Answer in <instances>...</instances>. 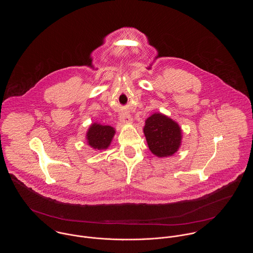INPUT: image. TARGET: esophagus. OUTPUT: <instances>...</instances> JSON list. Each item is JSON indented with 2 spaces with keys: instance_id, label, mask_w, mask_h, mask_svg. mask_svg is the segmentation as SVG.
Here are the masks:
<instances>
[{
  "instance_id": "34e87169",
  "label": "esophagus",
  "mask_w": 253,
  "mask_h": 253,
  "mask_svg": "<svg viewBox=\"0 0 253 253\" xmlns=\"http://www.w3.org/2000/svg\"><path fill=\"white\" fill-rule=\"evenodd\" d=\"M120 121L122 123H131L132 122V118L130 117V115L127 112H123L120 115Z\"/></svg>"
}]
</instances>
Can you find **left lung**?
I'll list each match as a JSON object with an SVG mask.
<instances>
[{
	"label": "left lung",
	"instance_id": "1",
	"mask_svg": "<svg viewBox=\"0 0 253 253\" xmlns=\"http://www.w3.org/2000/svg\"><path fill=\"white\" fill-rule=\"evenodd\" d=\"M144 134L149 149L158 157L171 156L180 146L179 126L162 114H154L146 120Z\"/></svg>",
	"mask_w": 253,
	"mask_h": 253
}]
</instances>
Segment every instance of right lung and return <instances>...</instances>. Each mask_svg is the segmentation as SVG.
<instances>
[{
  "label": "right lung",
  "instance_id": "right-lung-1",
  "mask_svg": "<svg viewBox=\"0 0 253 253\" xmlns=\"http://www.w3.org/2000/svg\"><path fill=\"white\" fill-rule=\"evenodd\" d=\"M115 134V130L112 126H101L93 124L86 134L87 142L93 149L103 150L107 149Z\"/></svg>",
  "mask_w": 253,
  "mask_h": 253
}]
</instances>
